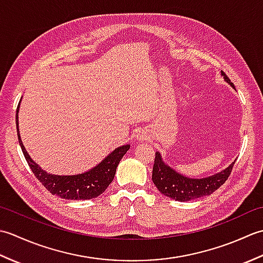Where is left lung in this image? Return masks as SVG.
<instances>
[{"mask_svg": "<svg viewBox=\"0 0 263 263\" xmlns=\"http://www.w3.org/2000/svg\"><path fill=\"white\" fill-rule=\"evenodd\" d=\"M221 74L224 76V79L233 88H235L234 83L231 82L230 78L222 71ZM234 164H235V161L228 166L226 170L218 173L216 175L205 178H189L178 174L170 166L164 164V161L161 160L160 154L157 152L153 168V182L166 197L184 202V201L194 200L214 193L230 177Z\"/></svg>", "mask_w": 263, "mask_h": 263, "instance_id": "obj_1", "label": "left lung"}]
</instances>
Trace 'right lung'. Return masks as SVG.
<instances>
[{
    "mask_svg": "<svg viewBox=\"0 0 263 263\" xmlns=\"http://www.w3.org/2000/svg\"><path fill=\"white\" fill-rule=\"evenodd\" d=\"M19 105L18 108H16L15 122L20 147L32 173L35 174L37 180L46 187L47 191L66 200H88L97 198L98 195L102 194L107 189L111 181L114 180L116 167L123 158V156L126 154L128 148H130V144L116 148L99 165L93 167L89 172L83 173V174L65 176L48 174L47 172L43 171L30 158V156L26 152L24 144H22L18 127Z\"/></svg>",
    "mask_w": 263,
    "mask_h": 263,
    "instance_id": "add662e5",
    "label": "right lung"
}]
</instances>
